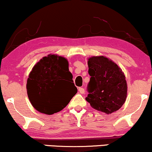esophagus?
<instances>
[{"instance_id": "obj_1", "label": "esophagus", "mask_w": 152, "mask_h": 152, "mask_svg": "<svg viewBox=\"0 0 152 152\" xmlns=\"http://www.w3.org/2000/svg\"><path fill=\"white\" fill-rule=\"evenodd\" d=\"M79 92L81 94H84L85 93V89L83 87H79Z\"/></svg>"}]
</instances>
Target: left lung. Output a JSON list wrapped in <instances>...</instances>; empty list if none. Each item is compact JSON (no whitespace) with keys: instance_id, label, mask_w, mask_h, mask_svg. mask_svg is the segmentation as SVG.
I'll use <instances>...</instances> for the list:
<instances>
[{"instance_id":"left-lung-1","label":"left lung","mask_w":152,"mask_h":152,"mask_svg":"<svg viewBox=\"0 0 152 152\" xmlns=\"http://www.w3.org/2000/svg\"><path fill=\"white\" fill-rule=\"evenodd\" d=\"M91 76L86 100L98 111L110 115L125 102L127 84L122 69L103 55L92 56L87 61Z\"/></svg>"}]
</instances>
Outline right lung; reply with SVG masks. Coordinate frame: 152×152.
I'll return each mask as SVG.
<instances>
[{"mask_svg":"<svg viewBox=\"0 0 152 152\" xmlns=\"http://www.w3.org/2000/svg\"><path fill=\"white\" fill-rule=\"evenodd\" d=\"M26 89L33 107L48 115L63 110L77 92L68 61L55 54L43 57L34 65Z\"/></svg>","mask_w":152,"mask_h":152,"instance_id":"add662e5","label":"right lung"}]
</instances>
